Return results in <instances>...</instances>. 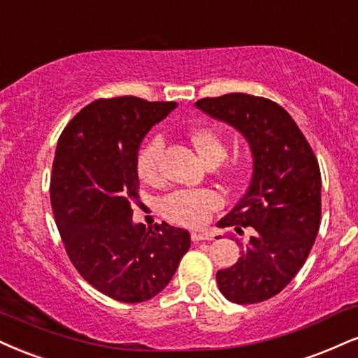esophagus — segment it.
Segmentation results:
<instances>
[{"label":"esophagus","instance_id":"esophagus-1","mask_svg":"<svg viewBox=\"0 0 358 358\" xmlns=\"http://www.w3.org/2000/svg\"><path fill=\"white\" fill-rule=\"evenodd\" d=\"M190 236H192V242H195V243L203 242V240H212L206 234H198V231H193Z\"/></svg>","mask_w":358,"mask_h":358}]
</instances>
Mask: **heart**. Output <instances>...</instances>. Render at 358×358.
<instances>
[{
	"label": "heart",
	"instance_id": "b5f03b06",
	"mask_svg": "<svg viewBox=\"0 0 358 358\" xmlns=\"http://www.w3.org/2000/svg\"><path fill=\"white\" fill-rule=\"evenodd\" d=\"M188 140L208 166L221 163L220 173L227 182L238 183L248 166V155L236 153L227 157V140L222 131L212 127H196L188 133ZM162 136H152L140 146L136 155V171L141 182L157 183L160 180V157L163 152ZM220 206V198L212 190H176L163 196L158 208L163 217L183 227H200L212 212Z\"/></svg>",
	"mask_w": 358,
	"mask_h": 358
}]
</instances>
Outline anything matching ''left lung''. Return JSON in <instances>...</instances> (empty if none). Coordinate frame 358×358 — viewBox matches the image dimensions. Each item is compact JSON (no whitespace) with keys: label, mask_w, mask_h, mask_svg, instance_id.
I'll list each match as a JSON object with an SVG mask.
<instances>
[{"label":"left lung","mask_w":358,"mask_h":358,"mask_svg":"<svg viewBox=\"0 0 358 358\" xmlns=\"http://www.w3.org/2000/svg\"><path fill=\"white\" fill-rule=\"evenodd\" d=\"M196 108L247 138L253 155L250 187L218 222L236 234L252 227L236 264L217 272L227 300L248 305L280 294L299 273L315 242L322 215L320 168L290 115L268 98L228 93L201 98Z\"/></svg>","instance_id":"1"}]
</instances>
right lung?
<instances>
[{"label": "right lung", "mask_w": 358, "mask_h": 358, "mask_svg": "<svg viewBox=\"0 0 358 358\" xmlns=\"http://www.w3.org/2000/svg\"><path fill=\"white\" fill-rule=\"evenodd\" d=\"M175 101L100 98L64 127L50 182L55 222L71 264L90 285L123 303L160 294L190 248V234L168 223L131 222L140 196L141 140Z\"/></svg>", "instance_id": "right-lung-1"}]
</instances>
